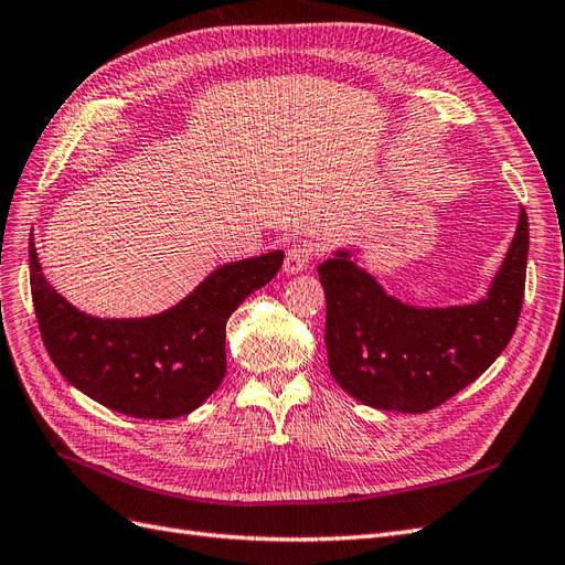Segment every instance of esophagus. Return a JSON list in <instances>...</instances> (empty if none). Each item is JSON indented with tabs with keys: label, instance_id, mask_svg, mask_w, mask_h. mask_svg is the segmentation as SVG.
I'll list each match as a JSON object with an SVG mask.
<instances>
[{
	"label": "esophagus",
	"instance_id": "1",
	"mask_svg": "<svg viewBox=\"0 0 565 565\" xmlns=\"http://www.w3.org/2000/svg\"><path fill=\"white\" fill-rule=\"evenodd\" d=\"M311 259H313V245L311 243H306V241L292 243L285 252V270L287 273H301V270L309 268Z\"/></svg>",
	"mask_w": 565,
	"mask_h": 565
}]
</instances>
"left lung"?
<instances>
[{
	"mask_svg": "<svg viewBox=\"0 0 565 565\" xmlns=\"http://www.w3.org/2000/svg\"><path fill=\"white\" fill-rule=\"evenodd\" d=\"M527 214L486 299L415 309L388 297L344 252L318 266L328 301L330 372L349 396L377 409L429 413L494 363L514 337L525 295Z\"/></svg>",
	"mask_w": 565,
	"mask_h": 565,
	"instance_id": "1",
	"label": "left lung"
}]
</instances>
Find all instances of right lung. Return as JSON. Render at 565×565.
<instances>
[{"label":"right lung","mask_w":565,"mask_h":565,"mask_svg":"<svg viewBox=\"0 0 565 565\" xmlns=\"http://www.w3.org/2000/svg\"><path fill=\"white\" fill-rule=\"evenodd\" d=\"M268 252L216 268L174 309L139 320L77 311L44 278L30 237V289L40 334L63 377L96 403L139 419L193 413L226 374V322L282 266Z\"/></svg>","instance_id":"add662e5"}]
</instances>
